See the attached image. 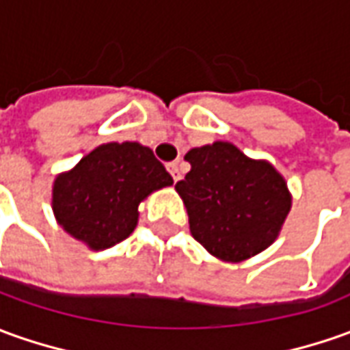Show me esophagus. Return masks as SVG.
I'll list each match as a JSON object with an SVG mask.
<instances>
[{
  "mask_svg": "<svg viewBox=\"0 0 350 350\" xmlns=\"http://www.w3.org/2000/svg\"><path fill=\"white\" fill-rule=\"evenodd\" d=\"M166 168H168V172H170V176H172V180H174V182H178V180L182 178V174H180V168H178L176 163H168Z\"/></svg>",
  "mask_w": 350,
  "mask_h": 350,
  "instance_id": "1",
  "label": "esophagus"
}]
</instances>
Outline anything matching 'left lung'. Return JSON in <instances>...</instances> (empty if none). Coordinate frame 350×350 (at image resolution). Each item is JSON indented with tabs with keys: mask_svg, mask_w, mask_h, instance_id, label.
Wrapping results in <instances>:
<instances>
[{
	"mask_svg": "<svg viewBox=\"0 0 350 350\" xmlns=\"http://www.w3.org/2000/svg\"><path fill=\"white\" fill-rule=\"evenodd\" d=\"M185 161L191 170L176 191L184 199L195 241L228 262L265 251L291 208L282 174L228 142L195 147Z\"/></svg>",
	"mask_w": 350,
	"mask_h": 350,
	"instance_id": "obj_1",
	"label": "left lung"
}]
</instances>
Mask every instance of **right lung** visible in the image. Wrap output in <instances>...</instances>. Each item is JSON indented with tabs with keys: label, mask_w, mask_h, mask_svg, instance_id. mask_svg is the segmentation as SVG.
Wrapping results in <instances>:
<instances>
[{
	"label": "right lung",
	"mask_w": 350,
	"mask_h": 350,
	"mask_svg": "<svg viewBox=\"0 0 350 350\" xmlns=\"http://www.w3.org/2000/svg\"><path fill=\"white\" fill-rule=\"evenodd\" d=\"M172 176L149 147L99 145L53 184V213L68 234L95 251L124 241L137 224V205Z\"/></svg>",
	"instance_id": "right-lung-1"
}]
</instances>
